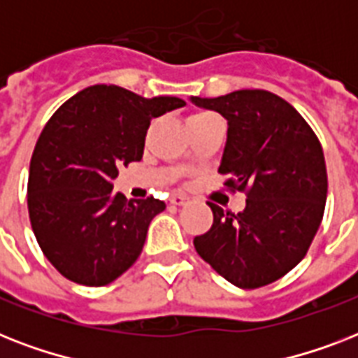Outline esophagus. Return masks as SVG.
Here are the masks:
<instances>
[{
    "instance_id": "obj_1",
    "label": "esophagus",
    "mask_w": 358,
    "mask_h": 358,
    "mask_svg": "<svg viewBox=\"0 0 358 358\" xmlns=\"http://www.w3.org/2000/svg\"><path fill=\"white\" fill-rule=\"evenodd\" d=\"M187 202H189V199H187V196H184V195H173V196H171V204H173V206H185Z\"/></svg>"
}]
</instances>
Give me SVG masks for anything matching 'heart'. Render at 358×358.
I'll list each match as a JSON object with an SVG mask.
<instances>
[{"label":"heart","instance_id":"heart-1","mask_svg":"<svg viewBox=\"0 0 358 358\" xmlns=\"http://www.w3.org/2000/svg\"><path fill=\"white\" fill-rule=\"evenodd\" d=\"M210 115H212V113H195V115H191L189 120H193V119H201V117H210Z\"/></svg>","mask_w":358,"mask_h":358}]
</instances>
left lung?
Masks as SVG:
<instances>
[{"label": "left lung", "instance_id": "left-lung-1", "mask_svg": "<svg viewBox=\"0 0 358 358\" xmlns=\"http://www.w3.org/2000/svg\"><path fill=\"white\" fill-rule=\"evenodd\" d=\"M229 124L219 173L247 189L243 212L208 202L213 224L193 239L196 252L238 288L252 289L292 271L310 247L327 201V167L306 120L277 94L241 89L217 98L191 96Z\"/></svg>", "mask_w": 358, "mask_h": 358}]
</instances>
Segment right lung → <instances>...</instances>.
I'll return each mask as SVG.
<instances>
[{
    "instance_id": "obj_1",
    "label": "right lung",
    "mask_w": 358,
    "mask_h": 358,
    "mask_svg": "<svg viewBox=\"0 0 358 358\" xmlns=\"http://www.w3.org/2000/svg\"><path fill=\"white\" fill-rule=\"evenodd\" d=\"M184 106L176 96L92 85L48 120L31 156L27 208L42 252L63 277L106 286L139 258L165 202L128 201L113 180L143 157L150 120Z\"/></svg>"
}]
</instances>
